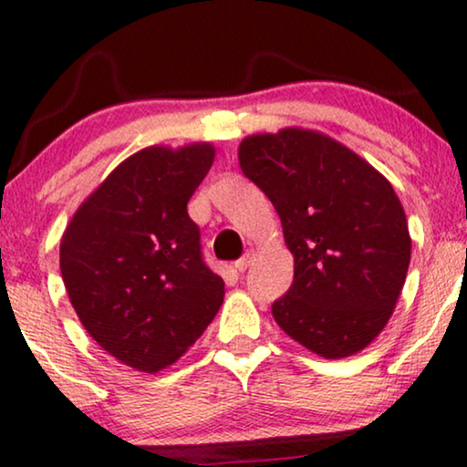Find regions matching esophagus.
I'll list each match as a JSON object with an SVG mask.
<instances>
[{
    "instance_id": "1",
    "label": "esophagus",
    "mask_w": 467,
    "mask_h": 467,
    "mask_svg": "<svg viewBox=\"0 0 467 467\" xmlns=\"http://www.w3.org/2000/svg\"><path fill=\"white\" fill-rule=\"evenodd\" d=\"M254 263V252L250 250V252H247L245 254V256L244 258H239L237 260V263H234V269H237L239 273H244L245 269H247V266H250Z\"/></svg>"
}]
</instances>
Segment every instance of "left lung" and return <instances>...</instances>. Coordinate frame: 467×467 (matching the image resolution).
<instances>
[{
	"label": "left lung",
	"instance_id": "8db88e82",
	"mask_svg": "<svg viewBox=\"0 0 467 467\" xmlns=\"http://www.w3.org/2000/svg\"><path fill=\"white\" fill-rule=\"evenodd\" d=\"M244 175L269 196L295 256L279 328L325 358L374 341L406 284L412 252L393 185L331 136L303 128L241 140Z\"/></svg>",
	"mask_w": 467,
	"mask_h": 467
}]
</instances>
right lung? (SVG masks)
Returning a JSON list of instances; mask_svg holds the SVG:
<instances>
[{
    "label": "right lung",
    "mask_w": 467,
    "mask_h": 467,
    "mask_svg": "<svg viewBox=\"0 0 467 467\" xmlns=\"http://www.w3.org/2000/svg\"><path fill=\"white\" fill-rule=\"evenodd\" d=\"M215 149L147 147L123 160L77 209L59 247L67 296L85 331L128 368H169L223 301L204 265L188 201Z\"/></svg>",
    "instance_id": "add662e5"
}]
</instances>
